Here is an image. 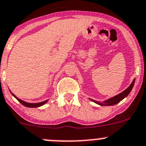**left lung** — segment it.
<instances>
[{
    "mask_svg": "<svg viewBox=\"0 0 146 146\" xmlns=\"http://www.w3.org/2000/svg\"><path fill=\"white\" fill-rule=\"evenodd\" d=\"M134 83H135V79L133 80V81H132V82L131 83V85L129 86V87H127L125 90H124L122 92L119 94L116 95V96H113V97L110 98V99H107V100L103 101V102H100V101H96L93 100V99H90L91 101H92L93 102L96 103V104H99V105H100V106H105L115 105V104H117L119 102H120L122 99H125L126 96H128L129 94L130 93V92H131V90H132L133 87H134Z\"/></svg>",
    "mask_w": 146,
    "mask_h": 146,
    "instance_id": "left-lung-1",
    "label": "left lung"
}]
</instances>
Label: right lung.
I'll return each mask as SVG.
<instances>
[{"mask_svg": "<svg viewBox=\"0 0 146 146\" xmlns=\"http://www.w3.org/2000/svg\"><path fill=\"white\" fill-rule=\"evenodd\" d=\"M12 96H13L15 98V99H17V100L19 101V102L21 103L22 105H24V106H26V107H29V108H38V107H40V106H43L44 104H45L48 101V100H46V101H42V102H40V103H33H33H27V102H26V101H24L21 100V99H19V98L17 97V96H15L14 94L12 93Z\"/></svg>", "mask_w": 146, "mask_h": 146, "instance_id": "right-lung-1", "label": "right lung"}]
</instances>
